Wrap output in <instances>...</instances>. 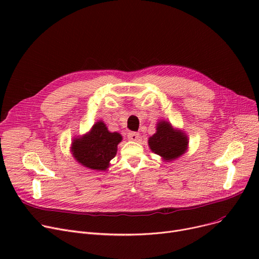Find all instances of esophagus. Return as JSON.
Returning <instances> with one entry per match:
<instances>
[{"instance_id": "obj_1", "label": "esophagus", "mask_w": 259, "mask_h": 259, "mask_svg": "<svg viewBox=\"0 0 259 259\" xmlns=\"http://www.w3.org/2000/svg\"><path fill=\"white\" fill-rule=\"evenodd\" d=\"M127 137H128V139H129L130 141L135 142V141H138V140H139V138H140V134H139V133H137V132H129Z\"/></svg>"}]
</instances>
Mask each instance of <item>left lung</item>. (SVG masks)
Listing matches in <instances>:
<instances>
[{"label": "left lung", "mask_w": 259, "mask_h": 259, "mask_svg": "<svg viewBox=\"0 0 259 259\" xmlns=\"http://www.w3.org/2000/svg\"><path fill=\"white\" fill-rule=\"evenodd\" d=\"M151 150L167 161L183 155L188 149V138L181 130H176L170 122H157L156 132L148 141Z\"/></svg>", "instance_id": "obj_1"}]
</instances>
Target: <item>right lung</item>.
<instances>
[{
  "label": "right lung",
  "mask_w": 259,
  "mask_h": 259,
  "mask_svg": "<svg viewBox=\"0 0 259 259\" xmlns=\"http://www.w3.org/2000/svg\"><path fill=\"white\" fill-rule=\"evenodd\" d=\"M121 135L108 131L102 120L94 124L87 134L74 139L71 146L73 157L81 166L92 170L105 171L116 155Z\"/></svg>",
  "instance_id": "add662e5"
}]
</instances>
